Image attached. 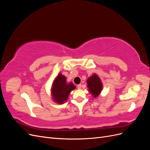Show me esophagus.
Segmentation results:
<instances>
[{"label":"esophagus","instance_id":"obj_1","mask_svg":"<svg viewBox=\"0 0 150 150\" xmlns=\"http://www.w3.org/2000/svg\"><path fill=\"white\" fill-rule=\"evenodd\" d=\"M81 86H81V84H78V86H77V88H78V89H80L81 88Z\"/></svg>","mask_w":150,"mask_h":150}]
</instances>
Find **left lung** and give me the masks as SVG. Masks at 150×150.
Segmentation results:
<instances>
[{
	"mask_svg": "<svg viewBox=\"0 0 150 150\" xmlns=\"http://www.w3.org/2000/svg\"><path fill=\"white\" fill-rule=\"evenodd\" d=\"M87 83L89 93L94 98L98 97L103 89V84L99 76L96 74L92 75L87 79Z\"/></svg>",
	"mask_w": 150,
	"mask_h": 150,
	"instance_id": "obj_1",
	"label": "left lung"
}]
</instances>
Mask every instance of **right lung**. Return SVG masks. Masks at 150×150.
<instances>
[{"instance_id": "add662e5", "label": "right lung", "mask_w": 150, "mask_h": 150, "mask_svg": "<svg viewBox=\"0 0 150 150\" xmlns=\"http://www.w3.org/2000/svg\"><path fill=\"white\" fill-rule=\"evenodd\" d=\"M73 83H66V78L59 73L54 79L51 88L52 97L54 102L63 104L66 101L70 93L75 89Z\"/></svg>"}]
</instances>
